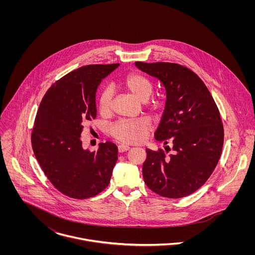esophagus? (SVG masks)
Here are the masks:
<instances>
[{
  "instance_id": "1",
  "label": "esophagus",
  "mask_w": 255,
  "mask_h": 255,
  "mask_svg": "<svg viewBox=\"0 0 255 255\" xmlns=\"http://www.w3.org/2000/svg\"><path fill=\"white\" fill-rule=\"evenodd\" d=\"M129 146L125 145V144H120V145L118 146V149H119V152H121V153H123V152H126V151H128V150H129Z\"/></svg>"
}]
</instances>
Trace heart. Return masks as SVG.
Segmentation results:
<instances>
[{"mask_svg": "<svg viewBox=\"0 0 255 255\" xmlns=\"http://www.w3.org/2000/svg\"><path fill=\"white\" fill-rule=\"evenodd\" d=\"M119 86L140 102H145L149 109L157 111L161 106L159 98L148 99L153 91V82L144 73H128L119 81ZM98 109L101 115L108 116L113 111V92L103 89L98 96ZM151 124L144 119L119 121L110 128V134L120 142L132 144L143 141L151 130Z\"/></svg>", "mask_w": 255, "mask_h": 255, "instance_id": "b5f03b06", "label": "heart"}]
</instances>
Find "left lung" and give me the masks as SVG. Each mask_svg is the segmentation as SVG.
Segmentation results:
<instances>
[{"label":"left lung","mask_w":255,"mask_h":255,"mask_svg":"<svg viewBox=\"0 0 255 255\" xmlns=\"http://www.w3.org/2000/svg\"><path fill=\"white\" fill-rule=\"evenodd\" d=\"M135 66L165 86L167 100L155 139L171 142L174 150L166 155L162 149H146L144 182L161 196H187L206 182L218 164L224 144L218 107L201 78L186 67L165 62Z\"/></svg>","instance_id":"1"}]
</instances>
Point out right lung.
<instances>
[{
    "label": "right lung",
    "mask_w": 255,
    "mask_h": 255,
    "mask_svg": "<svg viewBox=\"0 0 255 255\" xmlns=\"http://www.w3.org/2000/svg\"><path fill=\"white\" fill-rule=\"evenodd\" d=\"M119 64L88 65L66 74L45 93L37 111L31 143L37 161L63 194L85 199L109 184L118 147L100 143L97 151L82 148L83 125L96 118L98 85Z\"/></svg>",
    "instance_id": "right-lung-1"
}]
</instances>
